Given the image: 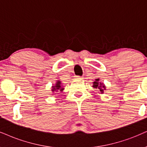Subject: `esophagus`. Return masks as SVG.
Returning a JSON list of instances; mask_svg holds the SVG:
<instances>
[{"mask_svg":"<svg viewBox=\"0 0 147 147\" xmlns=\"http://www.w3.org/2000/svg\"><path fill=\"white\" fill-rule=\"evenodd\" d=\"M75 78H76V79H82V78H81V77H80V76H76Z\"/></svg>","mask_w":147,"mask_h":147,"instance_id":"obj_1","label":"esophagus"}]
</instances>
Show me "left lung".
Here are the masks:
<instances>
[{
    "instance_id": "left-lung-1",
    "label": "left lung",
    "mask_w": 147,
    "mask_h": 147,
    "mask_svg": "<svg viewBox=\"0 0 147 147\" xmlns=\"http://www.w3.org/2000/svg\"><path fill=\"white\" fill-rule=\"evenodd\" d=\"M99 81V79H96V81H94V85H93V87H94V88H98L100 90V92L102 94L103 92H104V90H105V85H102V83H99L98 82Z\"/></svg>"
}]
</instances>
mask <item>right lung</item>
Here are the masks:
<instances>
[{
    "label": "right lung",
    "mask_w": 147,
    "mask_h": 147,
    "mask_svg": "<svg viewBox=\"0 0 147 147\" xmlns=\"http://www.w3.org/2000/svg\"><path fill=\"white\" fill-rule=\"evenodd\" d=\"M64 88H62V85H61V83L60 81H58V82L56 83V85L55 86H53V90H52V92H54V91H60V92H62Z\"/></svg>",
    "instance_id": "1"
}]
</instances>
